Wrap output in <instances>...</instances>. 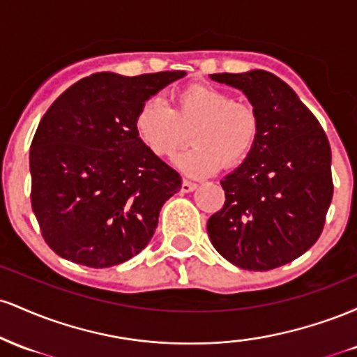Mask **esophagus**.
<instances>
[{
	"instance_id": "esophagus-1",
	"label": "esophagus",
	"mask_w": 357,
	"mask_h": 357,
	"mask_svg": "<svg viewBox=\"0 0 357 357\" xmlns=\"http://www.w3.org/2000/svg\"><path fill=\"white\" fill-rule=\"evenodd\" d=\"M196 188H198V184L191 183V181H186V179H184L183 184H181V191L183 192H191V191H195Z\"/></svg>"
}]
</instances>
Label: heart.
Masks as SVG:
<instances>
[{"instance_id": "obj_1", "label": "heart", "mask_w": 357, "mask_h": 357, "mask_svg": "<svg viewBox=\"0 0 357 357\" xmlns=\"http://www.w3.org/2000/svg\"><path fill=\"white\" fill-rule=\"evenodd\" d=\"M134 127L159 158L174 155L191 136L195 144L174 165L191 178H203L221 165L235 167L248 158L258 137V116L252 105L231 100L223 90L196 84L178 92L173 109L161 97L147 99Z\"/></svg>"}]
</instances>
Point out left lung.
<instances>
[{
    "label": "left lung",
    "instance_id": "obj_1",
    "mask_svg": "<svg viewBox=\"0 0 357 357\" xmlns=\"http://www.w3.org/2000/svg\"><path fill=\"white\" fill-rule=\"evenodd\" d=\"M210 79L245 93L258 116V137L248 158L221 179L227 202L208 220V235L236 267H282L322 231L334 191L329 141L314 114L273 73H211Z\"/></svg>",
    "mask_w": 357,
    "mask_h": 357
}]
</instances>
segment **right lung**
Returning <instances> with one entry per match:
<instances>
[{"label":"right lung","instance_id":"1","mask_svg":"<svg viewBox=\"0 0 357 357\" xmlns=\"http://www.w3.org/2000/svg\"><path fill=\"white\" fill-rule=\"evenodd\" d=\"M184 75L92 73L47 110L30 149L31 208L56 255L107 268L147 247L181 176L147 149L134 119Z\"/></svg>","mask_w":357,"mask_h":357}]
</instances>
